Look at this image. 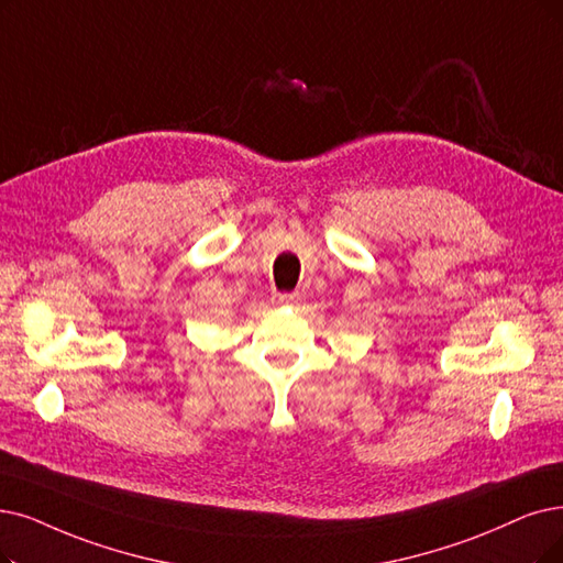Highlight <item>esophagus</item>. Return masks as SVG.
Instances as JSON below:
<instances>
[{
	"instance_id": "34e87169",
	"label": "esophagus",
	"mask_w": 563,
	"mask_h": 563,
	"mask_svg": "<svg viewBox=\"0 0 563 563\" xmlns=\"http://www.w3.org/2000/svg\"><path fill=\"white\" fill-rule=\"evenodd\" d=\"M300 296L298 294H282L277 296V305H298Z\"/></svg>"
}]
</instances>
